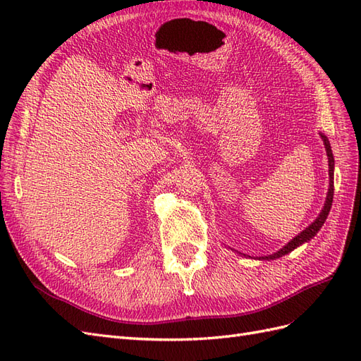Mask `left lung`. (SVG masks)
I'll return each instance as SVG.
<instances>
[{"mask_svg":"<svg viewBox=\"0 0 361 361\" xmlns=\"http://www.w3.org/2000/svg\"><path fill=\"white\" fill-rule=\"evenodd\" d=\"M322 135V140H323V145H325L326 147V155H328V163H329V189H328V195H326V201H325V206H323L320 215L317 216V219L314 221L312 224H310L307 228L303 230V232H300L298 236L293 238L291 241L286 244L283 248H281L279 252H276L273 255H269V256H264V257H259V259H277V257H281L283 255H288L290 252H293L295 247L302 245L303 243H308L310 239L312 236H316L317 232L320 230V227L325 224V221L328 218V214L331 210V206H332V198H334V155H332V151H331V145H329V140L326 135ZM245 256V255H244Z\"/></svg>","mask_w":361,"mask_h":361,"instance_id":"obj_1","label":"left lung"}]
</instances>
